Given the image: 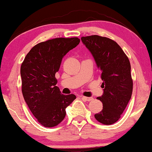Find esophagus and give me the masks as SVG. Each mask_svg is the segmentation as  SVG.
Instances as JSON below:
<instances>
[{
  "instance_id": "1",
  "label": "esophagus",
  "mask_w": 152,
  "mask_h": 152,
  "mask_svg": "<svg viewBox=\"0 0 152 152\" xmlns=\"http://www.w3.org/2000/svg\"><path fill=\"white\" fill-rule=\"evenodd\" d=\"M82 99H84V100H86V101L90 102V101H91V100H93V97H87V96H82Z\"/></svg>"
}]
</instances>
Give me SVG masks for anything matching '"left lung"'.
<instances>
[{"mask_svg": "<svg viewBox=\"0 0 152 152\" xmlns=\"http://www.w3.org/2000/svg\"><path fill=\"white\" fill-rule=\"evenodd\" d=\"M81 40L91 53L103 81V94L96 98L102 102V110L94 117L103 124H112L121 118L132 96L129 58L116 42L107 37L92 35L81 37Z\"/></svg>", "mask_w": 152, "mask_h": 152, "instance_id": "8db88e82", "label": "left lung"}]
</instances>
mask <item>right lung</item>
Returning <instances> with one entry per match:
<instances>
[{
  "mask_svg": "<svg viewBox=\"0 0 152 152\" xmlns=\"http://www.w3.org/2000/svg\"><path fill=\"white\" fill-rule=\"evenodd\" d=\"M80 40L77 37L56 38L33 47L20 67L22 93L30 110L45 127L59 124L66 116V108L75 94L64 95L56 86V73L62 58Z\"/></svg>",
  "mask_w": 152,
  "mask_h": 152,
  "instance_id": "obj_1",
  "label": "right lung"
}]
</instances>
